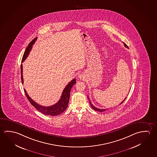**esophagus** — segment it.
Wrapping results in <instances>:
<instances>
[{
  "label": "esophagus",
  "instance_id": "34e87169",
  "mask_svg": "<svg viewBox=\"0 0 157 157\" xmlns=\"http://www.w3.org/2000/svg\"><path fill=\"white\" fill-rule=\"evenodd\" d=\"M79 77L80 79L83 80L85 79V77L84 74H81V75H80Z\"/></svg>",
  "mask_w": 157,
  "mask_h": 157
}]
</instances>
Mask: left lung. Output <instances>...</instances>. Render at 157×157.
<instances>
[{
  "instance_id": "1",
  "label": "left lung",
  "mask_w": 157,
  "mask_h": 157,
  "mask_svg": "<svg viewBox=\"0 0 157 157\" xmlns=\"http://www.w3.org/2000/svg\"><path fill=\"white\" fill-rule=\"evenodd\" d=\"M124 45V46H125L126 48H128V45H126L125 43H123ZM87 98H88V99H89V102H90V105H91V107L95 110V111H98V112H104V111H105L106 110H107V109H99V108H96V107H95V106H94V105H93V104L92 103H91V102H90V100H89V98H88L87 97ZM126 98H125V99L122 102H121V103L120 104V105H121V103H123V102L124 101H125V100L126 99Z\"/></svg>"
}]
</instances>
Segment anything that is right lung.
Segmentation results:
<instances>
[{
    "label": "right lung",
    "instance_id": "1",
    "mask_svg": "<svg viewBox=\"0 0 157 157\" xmlns=\"http://www.w3.org/2000/svg\"><path fill=\"white\" fill-rule=\"evenodd\" d=\"M37 37L31 41V43H29L27 48H26L25 52L23 54V57L22 59V62H23L26 58L28 56L29 54V52L31 51L32 45L34 44L35 41H36ZM22 64L21 65V81L22 83L23 84V75H22ZM76 83V79H73L72 81H71L68 85L65 87L64 90L62 92L61 97L60 98L59 101L57 102L56 104L54 105L49 106V107H45V106H43V105H39L38 103H36L35 101H34L32 98H31L27 93L26 92L25 89H24V91L26 94V97L28 98L29 101L30 102L31 105H33L34 108H36L38 111H39L40 112L43 113V114L47 115V116H58L60 114L63 113L67 108L68 104L69 102L70 97V92L71 90L72 89V87L75 85Z\"/></svg>",
    "mask_w": 157,
    "mask_h": 157
}]
</instances>
